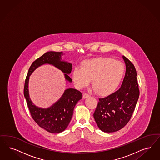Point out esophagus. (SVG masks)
<instances>
[{
    "label": "esophagus",
    "mask_w": 160,
    "mask_h": 160,
    "mask_svg": "<svg viewBox=\"0 0 160 160\" xmlns=\"http://www.w3.org/2000/svg\"><path fill=\"white\" fill-rule=\"evenodd\" d=\"M89 97H90V95H88V93H83V99L89 98Z\"/></svg>",
    "instance_id": "34e87169"
}]
</instances>
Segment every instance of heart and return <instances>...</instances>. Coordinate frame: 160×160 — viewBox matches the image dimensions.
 <instances>
[{"label": "heart", "instance_id": "heart-1", "mask_svg": "<svg viewBox=\"0 0 160 160\" xmlns=\"http://www.w3.org/2000/svg\"><path fill=\"white\" fill-rule=\"evenodd\" d=\"M124 65L110 58H98L85 60L81 68H75L72 72V80L78 89L89 84L91 80L94 90L105 96L118 88L124 76Z\"/></svg>", "mask_w": 160, "mask_h": 160}]
</instances>
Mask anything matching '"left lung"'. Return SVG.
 <instances>
[{
    "mask_svg": "<svg viewBox=\"0 0 160 160\" xmlns=\"http://www.w3.org/2000/svg\"><path fill=\"white\" fill-rule=\"evenodd\" d=\"M126 71L121 87L104 98H99L93 118L98 128L105 132H113L129 122L139 98L137 71L134 65L122 56Z\"/></svg>",
    "mask_w": 160,
    "mask_h": 160,
    "instance_id": "obj_1",
    "label": "left lung"
}]
</instances>
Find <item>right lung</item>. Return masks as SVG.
<instances>
[{"label": "right lung", "mask_w": 160, "mask_h": 160, "mask_svg": "<svg viewBox=\"0 0 160 160\" xmlns=\"http://www.w3.org/2000/svg\"><path fill=\"white\" fill-rule=\"evenodd\" d=\"M63 55L62 52L48 51L35 60L29 69L24 87V96L32 117L43 129L53 134L61 133L67 128L72 119L74 108L82 98V95L76 89L68 88L61 98L51 106L46 108L39 107L31 101L28 89L29 81L31 74L38 68L48 64L64 73L67 83L72 82L69 75L72 71V64L62 59Z\"/></svg>", "instance_id": "right-lung-1"}]
</instances>
